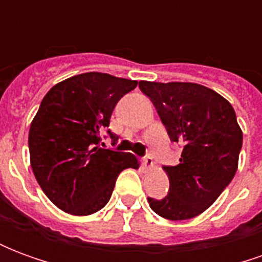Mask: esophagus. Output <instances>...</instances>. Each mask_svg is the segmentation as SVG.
I'll use <instances>...</instances> for the list:
<instances>
[{
    "mask_svg": "<svg viewBox=\"0 0 262 262\" xmlns=\"http://www.w3.org/2000/svg\"><path fill=\"white\" fill-rule=\"evenodd\" d=\"M153 159L150 157V156H146L144 159H143V167L146 168V170H151L153 168Z\"/></svg>",
    "mask_w": 262,
    "mask_h": 262,
    "instance_id": "1",
    "label": "esophagus"
}]
</instances>
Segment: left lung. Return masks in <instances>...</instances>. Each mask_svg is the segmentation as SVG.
I'll list each match as a JSON object with an SVG mask.
<instances>
[{"mask_svg":"<svg viewBox=\"0 0 262 262\" xmlns=\"http://www.w3.org/2000/svg\"><path fill=\"white\" fill-rule=\"evenodd\" d=\"M171 142L180 143V164L164 167L170 191L148 198L150 208L168 220L192 219L223 192L238 167L243 132L230 102L195 82L140 81Z\"/></svg>","mask_w":262,"mask_h":262,"instance_id":"8db88e82","label":"left lung"}]
</instances>
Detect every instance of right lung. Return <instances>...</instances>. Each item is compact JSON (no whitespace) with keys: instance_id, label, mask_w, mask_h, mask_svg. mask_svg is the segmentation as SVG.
Masks as SVG:
<instances>
[{"instance_id":"obj_1","label":"right lung","mask_w":262,"mask_h":262,"mask_svg":"<svg viewBox=\"0 0 262 262\" xmlns=\"http://www.w3.org/2000/svg\"><path fill=\"white\" fill-rule=\"evenodd\" d=\"M136 85L135 80L91 71L56 84L43 98L29 129L32 171L46 196L66 213L101 210L120 172L139 168L133 154L99 146L116 102Z\"/></svg>"}]
</instances>
